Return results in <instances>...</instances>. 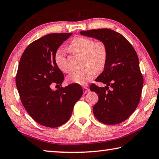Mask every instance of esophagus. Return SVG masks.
I'll return each mask as SVG.
<instances>
[{
  "instance_id": "34e87169",
  "label": "esophagus",
  "mask_w": 159,
  "mask_h": 159,
  "mask_svg": "<svg viewBox=\"0 0 159 159\" xmlns=\"http://www.w3.org/2000/svg\"><path fill=\"white\" fill-rule=\"evenodd\" d=\"M83 92H84V93H88V91H89V88H88L87 86H83Z\"/></svg>"
}]
</instances>
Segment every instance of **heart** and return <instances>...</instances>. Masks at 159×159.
<instances>
[{"mask_svg": "<svg viewBox=\"0 0 159 159\" xmlns=\"http://www.w3.org/2000/svg\"><path fill=\"white\" fill-rule=\"evenodd\" d=\"M72 52L85 56V69L74 71L67 77L69 83L79 85H85L92 80L97 70L100 71L105 66L107 60V49L102 42H94L88 38L78 37L69 45ZM55 63L61 71L69 73L70 68L63 51L58 50L55 54Z\"/></svg>", "mask_w": 159, "mask_h": 159, "instance_id": "b5f03b06", "label": "heart"}]
</instances>
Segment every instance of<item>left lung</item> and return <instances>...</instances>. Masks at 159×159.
Wrapping results in <instances>:
<instances>
[{
    "mask_svg": "<svg viewBox=\"0 0 159 159\" xmlns=\"http://www.w3.org/2000/svg\"><path fill=\"white\" fill-rule=\"evenodd\" d=\"M80 34L99 40L107 49L104 71L95 80L106 86L93 83L90 88L99 98L93 107L94 116L104 124L122 123L134 111L141 98L144 80L138 55L124 36L111 29H92Z\"/></svg>",
    "mask_w": 159,
    "mask_h": 159,
    "instance_id": "left-lung-1",
    "label": "left lung"
}]
</instances>
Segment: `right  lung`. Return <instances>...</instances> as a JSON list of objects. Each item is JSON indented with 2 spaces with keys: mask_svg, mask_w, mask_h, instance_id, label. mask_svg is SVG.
<instances>
[{
  "mask_svg": "<svg viewBox=\"0 0 159 159\" xmlns=\"http://www.w3.org/2000/svg\"><path fill=\"white\" fill-rule=\"evenodd\" d=\"M71 35L50 34L40 38L28 45L19 63L16 85L21 103L34 120L46 127L65 123L83 95L81 86L76 83L51 89L52 83L61 85L64 79L55 63V54Z\"/></svg>",
  "mask_w": 159,
  "mask_h": 159,
  "instance_id": "add662e5",
  "label": "right lung"
}]
</instances>
